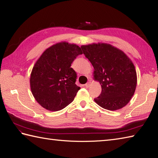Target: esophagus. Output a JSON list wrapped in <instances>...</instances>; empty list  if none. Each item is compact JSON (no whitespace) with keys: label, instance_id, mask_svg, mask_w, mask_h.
I'll return each mask as SVG.
<instances>
[{"label":"esophagus","instance_id":"34e87169","mask_svg":"<svg viewBox=\"0 0 158 158\" xmlns=\"http://www.w3.org/2000/svg\"><path fill=\"white\" fill-rule=\"evenodd\" d=\"M85 86L86 88H89L90 86V82H88L85 84Z\"/></svg>","mask_w":158,"mask_h":158}]
</instances>
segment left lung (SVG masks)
<instances>
[{
  "mask_svg": "<svg viewBox=\"0 0 158 158\" xmlns=\"http://www.w3.org/2000/svg\"><path fill=\"white\" fill-rule=\"evenodd\" d=\"M83 53L94 68V78L102 85V92L95 102L100 107L115 111L125 107L135 94L137 76L131 60L110 44L82 45Z\"/></svg>",
  "mask_w": 158,
  "mask_h": 158,
  "instance_id": "obj_1",
  "label": "left lung"
}]
</instances>
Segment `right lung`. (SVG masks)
I'll list each match as a JSON object with an SVG mask.
<instances>
[{
	"instance_id": "obj_1",
	"label": "right lung",
	"mask_w": 158,
	"mask_h": 158,
	"mask_svg": "<svg viewBox=\"0 0 158 158\" xmlns=\"http://www.w3.org/2000/svg\"><path fill=\"white\" fill-rule=\"evenodd\" d=\"M81 54L79 46L65 41L43 52L30 76L32 94L41 106L57 111L73 102L80 88L75 84L77 75L70 66Z\"/></svg>"
}]
</instances>
